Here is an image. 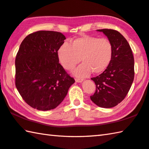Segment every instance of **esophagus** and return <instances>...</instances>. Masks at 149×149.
<instances>
[{
    "mask_svg": "<svg viewBox=\"0 0 149 149\" xmlns=\"http://www.w3.org/2000/svg\"><path fill=\"white\" fill-rule=\"evenodd\" d=\"M83 81V79H75V81L76 82H77V83H81V82H82Z\"/></svg>",
    "mask_w": 149,
    "mask_h": 149,
    "instance_id": "obj_1",
    "label": "esophagus"
}]
</instances>
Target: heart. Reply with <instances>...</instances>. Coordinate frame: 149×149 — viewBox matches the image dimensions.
Returning a JSON list of instances; mask_svg holds the SVG:
<instances>
[{
	"label": "heart",
	"instance_id": "1",
	"mask_svg": "<svg viewBox=\"0 0 149 149\" xmlns=\"http://www.w3.org/2000/svg\"><path fill=\"white\" fill-rule=\"evenodd\" d=\"M113 53V45L108 39L84 35L74 39L71 45L64 42L58 49V57L68 70H72L81 61L83 63L74 74L83 77L92 72L94 74L104 72L111 61Z\"/></svg>",
	"mask_w": 149,
	"mask_h": 149
}]
</instances>
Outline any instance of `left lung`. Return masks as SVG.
<instances>
[{
    "mask_svg": "<svg viewBox=\"0 0 149 149\" xmlns=\"http://www.w3.org/2000/svg\"><path fill=\"white\" fill-rule=\"evenodd\" d=\"M113 45L111 61L107 69L91 78L96 91L91 100L98 106L111 108L123 100L134 79V58L132 49L125 38L113 29H100Z\"/></svg>",
    "mask_w": 149,
    "mask_h": 149,
    "instance_id": "obj_1",
    "label": "left lung"
}]
</instances>
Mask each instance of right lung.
Listing matches in <instances>:
<instances>
[{
    "label": "right lung",
    "instance_id": "right-lung-1",
    "mask_svg": "<svg viewBox=\"0 0 149 149\" xmlns=\"http://www.w3.org/2000/svg\"><path fill=\"white\" fill-rule=\"evenodd\" d=\"M66 37L39 31L23 40L15 57V86L25 102L40 111L55 109L75 80L59 63L58 50Z\"/></svg>",
    "mask_w": 149,
    "mask_h": 149
}]
</instances>
